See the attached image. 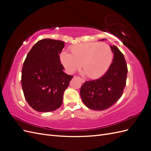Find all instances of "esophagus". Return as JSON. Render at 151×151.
I'll use <instances>...</instances> for the list:
<instances>
[{
  "label": "esophagus",
  "instance_id": "34e87169",
  "mask_svg": "<svg viewBox=\"0 0 151 151\" xmlns=\"http://www.w3.org/2000/svg\"><path fill=\"white\" fill-rule=\"evenodd\" d=\"M74 78H78V79H79L81 81V82H82V83H84V82H85V80H84V79H83L81 78V77H77V76H74Z\"/></svg>",
  "mask_w": 151,
  "mask_h": 151
}]
</instances>
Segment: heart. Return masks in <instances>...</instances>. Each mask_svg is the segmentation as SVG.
Segmentation results:
<instances>
[{
    "label": "heart",
    "mask_w": 151,
    "mask_h": 151,
    "mask_svg": "<svg viewBox=\"0 0 151 151\" xmlns=\"http://www.w3.org/2000/svg\"><path fill=\"white\" fill-rule=\"evenodd\" d=\"M70 54L63 52L60 60L68 72L78 68L81 64L87 76L98 78L103 75L110 65L112 51L106 43H83L73 45L70 48Z\"/></svg>",
    "instance_id": "obj_1"
}]
</instances>
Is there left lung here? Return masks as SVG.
<instances>
[{
	"label": "left lung",
	"instance_id": "left-lung-1",
	"mask_svg": "<svg viewBox=\"0 0 151 151\" xmlns=\"http://www.w3.org/2000/svg\"><path fill=\"white\" fill-rule=\"evenodd\" d=\"M110 48L114 56L107 72L98 79L86 81L81 88L83 103L93 110L111 107L121 98L126 85L128 69L124 56L115 45Z\"/></svg>",
	"mask_w": 151,
	"mask_h": 151
}]
</instances>
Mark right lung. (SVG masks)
Wrapping results in <instances>:
<instances>
[{"label":"right lung","mask_w":151,"mask_h":151,"mask_svg":"<svg viewBox=\"0 0 151 151\" xmlns=\"http://www.w3.org/2000/svg\"><path fill=\"white\" fill-rule=\"evenodd\" d=\"M65 43L43 39L32 47L23 63L21 85L29 106L40 112L56 110L62 104L63 93L72 76L63 71L60 53Z\"/></svg>","instance_id":"1"}]
</instances>
